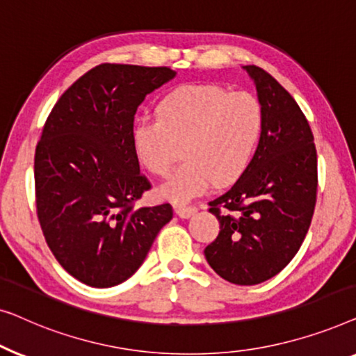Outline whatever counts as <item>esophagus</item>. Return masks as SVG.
<instances>
[{"label":"esophagus","mask_w":356,"mask_h":356,"mask_svg":"<svg viewBox=\"0 0 356 356\" xmlns=\"http://www.w3.org/2000/svg\"><path fill=\"white\" fill-rule=\"evenodd\" d=\"M176 214L179 218H182V219H188L190 216H193L195 213H197V208L195 207H185V204H177L176 208Z\"/></svg>","instance_id":"34e87169"}]
</instances>
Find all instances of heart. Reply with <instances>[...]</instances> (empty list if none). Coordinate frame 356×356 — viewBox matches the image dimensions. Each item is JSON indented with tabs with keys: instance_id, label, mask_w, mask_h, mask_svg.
Here are the masks:
<instances>
[{
	"instance_id": "1",
	"label": "heart",
	"mask_w": 356,
	"mask_h": 356,
	"mask_svg": "<svg viewBox=\"0 0 356 356\" xmlns=\"http://www.w3.org/2000/svg\"><path fill=\"white\" fill-rule=\"evenodd\" d=\"M263 106L254 95L211 83L182 85L158 104V118H142L132 129L135 156L154 176L166 177L180 156L187 158L163 185L161 193L185 203L214 182L237 180L252 161L263 130Z\"/></svg>"
}]
</instances>
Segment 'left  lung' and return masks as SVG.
<instances>
[{
	"mask_svg": "<svg viewBox=\"0 0 356 356\" xmlns=\"http://www.w3.org/2000/svg\"><path fill=\"white\" fill-rule=\"evenodd\" d=\"M263 106V130L245 172L209 202L219 234L204 248L209 266L237 285L279 274L302 247L318 190V158L309 124L271 74L243 66Z\"/></svg>",
	"mask_w": 356,
	"mask_h": 356,
	"instance_id": "8db88e82",
	"label": "left lung"
}]
</instances>
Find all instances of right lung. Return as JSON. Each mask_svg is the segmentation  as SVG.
I'll use <instances>...</instances> for the list:
<instances>
[{
    "label": "right lung",
    "mask_w": 356,
    "mask_h": 356,
    "mask_svg": "<svg viewBox=\"0 0 356 356\" xmlns=\"http://www.w3.org/2000/svg\"><path fill=\"white\" fill-rule=\"evenodd\" d=\"M176 77L169 67L99 64L61 95L35 149V202L58 263L90 287L127 280L172 219L169 203L135 208L152 188L132 148L137 108Z\"/></svg>",
    "instance_id": "add662e5"
}]
</instances>
